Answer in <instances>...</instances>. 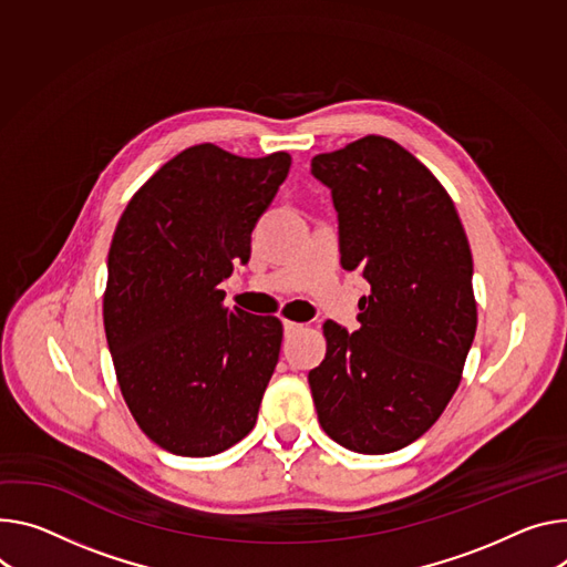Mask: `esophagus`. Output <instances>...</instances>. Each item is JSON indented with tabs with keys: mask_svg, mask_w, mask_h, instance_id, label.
<instances>
[{
	"mask_svg": "<svg viewBox=\"0 0 567 567\" xmlns=\"http://www.w3.org/2000/svg\"><path fill=\"white\" fill-rule=\"evenodd\" d=\"M282 328H285V334H293V332H298L302 326H300V323H293V321H282Z\"/></svg>",
	"mask_w": 567,
	"mask_h": 567,
	"instance_id": "1",
	"label": "esophagus"
}]
</instances>
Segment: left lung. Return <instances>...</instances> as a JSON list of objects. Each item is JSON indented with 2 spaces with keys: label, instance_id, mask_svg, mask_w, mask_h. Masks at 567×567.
<instances>
[{
  "label": "left lung",
  "instance_id": "obj_1",
  "mask_svg": "<svg viewBox=\"0 0 567 567\" xmlns=\"http://www.w3.org/2000/svg\"><path fill=\"white\" fill-rule=\"evenodd\" d=\"M339 215L341 265L371 293L348 334L328 321L310 371L323 432L359 454L421 439L454 395L477 330L473 255L436 176L398 142L367 135L312 158Z\"/></svg>",
  "mask_w": 567,
  "mask_h": 567
}]
</instances>
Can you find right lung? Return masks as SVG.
<instances>
[{
  "mask_svg": "<svg viewBox=\"0 0 567 567\" xmlns=\"http://www.w3.org/2000/svg\"><path fill=\"white\" fill-rule=\"evenodd\" d=\"M285 151L241 158L196 144L128 200L109 250L104 328L140 430L178 456H213L257 421L282 323L224 302L219 282L289 174Z\"/></svg>",
  "mask_w": 567,
  "mask_h": 567,
  "instance_id": "1",
  "label": "right lung"
}]
</instances>
